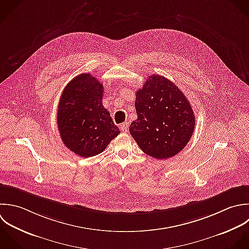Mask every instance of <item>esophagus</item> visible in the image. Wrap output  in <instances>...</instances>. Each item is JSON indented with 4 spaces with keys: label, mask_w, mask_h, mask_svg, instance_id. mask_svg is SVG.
<instances>
[{
    "label": "esophagus",
    "mask_w": 249,
    "mask_h": 249,
    "mask_svg": "<svg viewBox=\"0 0 249 249\" xmlns=\"http://www.w3.org/2000/svg\"><path fill=\"white\" fill-rule=\"evenodd\" d=\"M128 128H129V122H125V123H122V124L120 125V129H121L123 132H125V133H127Z\"/></svg>",
    "instance_id": "34e87169"
}]
</instances>
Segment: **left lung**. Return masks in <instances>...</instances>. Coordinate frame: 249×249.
<instances>
[{
  "mask_svg": "<svg viewBox=\"0 0 249 249\" xmlns=\"http://www.w3.org/2000/svg\"><path fill=\"white\" fill-rule=\"evenodd\" d=\"M138 119L130 133L140 148L156 159L180 152L195 129V114L182 91L168 78L150 75L136 93Z\"/></svg>",
  "mask_w": 249,
  "mask_h": 249,
  "instance_id": "1",
  "label": "left lung"
}]
</instances>
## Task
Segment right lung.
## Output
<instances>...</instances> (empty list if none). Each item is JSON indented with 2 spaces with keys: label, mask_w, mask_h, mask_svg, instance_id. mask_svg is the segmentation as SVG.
<instances>
[{
  "label": "right lung",
  "mask_w": 249,
  "mask_h": 249,
  "mask_svg": "<svg viewBox=\"0 0 249 249\" xmlns=\"http://www.w3.org/2000/svg\"><path fill=\"white\" fill-rule=\"evenodd\" d=\"M103 84L90 73H81L65 87L57 111L64 144L73 153L92 157L102 153L120 133L104 107Z\"/></svg>",
  "instance_id": "obj_1"
}]
</instances>
